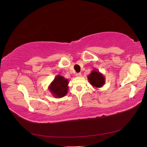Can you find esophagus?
I'll return each instance as SVG.
<instances>
[{
    "instance_id": "34e87169",
    "label": "esophagus",
    "mask_w": 147,
    "mask_h": 147,
    "mask_svg": "<svg viewBox=\"0 0 147 147\" xmlns=\"http://www.w3.org/2000/svg\"><path fill=\"white\" fill-rule=\"evenodd\" d=\"M75 76H76L77 77H80L82 76V74H81V73H77V74H75Z\"/></svg>"
}]
</instances>
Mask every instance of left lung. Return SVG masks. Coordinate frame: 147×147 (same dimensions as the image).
Returning <instances> with one entry per match:
<instances>
[{"label":"left lung","mask_w":147,"mask_h":147,"mask_svg":"<svg viewBox=\"0 0 147 147\" xmlns=\"http://www.w3.org/2000/svg\"><path fill=\"white\" fill-rule=\"evenodd\" d=\"M88 79L91 85L96 88L103 86L105 83V78L103 74L96 69L88 75Z\"/></svg>","instance_id":"obj_1"}]
</instances>
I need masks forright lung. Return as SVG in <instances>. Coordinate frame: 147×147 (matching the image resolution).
Listing matches in <instances>:
<instances>
[{"instance_id": "add662e5", "label": "right lung", "mask_w": 147, "mask_h": 147, "mask_svg": "<svg viewBox=\"0 0 147 147\" xmlns=\"http://www.w3.org/2000/svg\"><path fill=\"white\" fill-rule=\"evenodd\" d=\"M69 80L61 75H56L53 81L48 86L51 94L56 98H61L65 96L69 90Z\"/></svg>"}]
</instances>
